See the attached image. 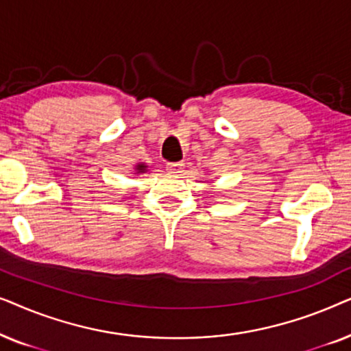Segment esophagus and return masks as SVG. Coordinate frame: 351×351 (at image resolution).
<instances>
[{"instance_id": "esophagus-1", "label": "esophagus", "mask_w": 351, "mask_h": 351, "mask_svg": "<svg viewBox=\"0 0 351 351\" xmlns=\"http://www.w3.org/2000/svg\"><path fill=\"white\" fill-rule=\"evenodd\" d=\"M184 166H185V162H182V161H179V162H167L166 169L169 171V172H172V174H179V172H182V169H184Z\"/></svg>"}]
</instances>
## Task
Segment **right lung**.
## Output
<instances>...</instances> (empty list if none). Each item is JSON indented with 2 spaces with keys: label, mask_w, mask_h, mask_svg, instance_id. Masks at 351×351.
<instances>
[{
  "label": "right lung",
  "mask_w": 351,
  "mask_h": 351,
  "mask_svg": "<svg viewBox=\"0 0 351 351\" xmlns=\"http://www.w3.org/2000/svg\"><path fill=\"white\" fill-rule=\"evenodd\" d=\"M145 167L147 166H143V165H137V171L138 172H145Z\"/></svg>",
  "instance_id": "1"
}]
</instances>
